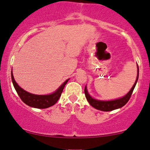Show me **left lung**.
<instances>
[{"label":"left lung","mask_w":150,"mask_h":150,"mask_svg":"<svg viewBox=\"0 0 150 150\" xmlns=\"http://www.w3.org/2000/svg\"><path fill=\"white\" fill-rule=\"evenodd\" d=\"M137 67H138V74H137V80L135 81V83L133 85L132 89H130V91L126 94V96L120 99L111 100V101H100V100H95L93 98H92L91 96H89V94L88 93L87 88L85 87V97L87 98V101L89 102V103L91 104V106H93V108H96V109L102 110V111H110V110L117 109V108H120L122 106H124L127 102H128V100H130V98L132 96V93L134 90L135 86H136L137 82L138 81L139 78V66L137 65Z\"/></svg>","instance_id":"obj_1"}]
</instances>
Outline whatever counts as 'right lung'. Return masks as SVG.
Here are the masks:
<instances>
[{
	"mask_svg": "<svg viewBox=\"0 0 150 150\" xmlns=\"http://www.w3.org/2000/svg\"><path fill=\"white\" fill-rule=\"evenodd\" d=\"M11 80L13 83V87L15 88L16 92L20 96V99L23 101L24 103L27 104L28 106H31V107L37 108H46L50 107L51 106H53L56 104V102L58 101L59 98L61 97V93H62L63 90L64 89L65 85L68 81V79L65 81L62 84V85L54 93L50 95L46 96H41V95H35L28 93L22 89L20 86L16 83L14 80L13 73L11 70Z\"/></svg>",
	"mask_w": 150,
	"mask_h": 150,
	"instance_id": "obj_1",
	"label": "right lung"
}]
</instances>
